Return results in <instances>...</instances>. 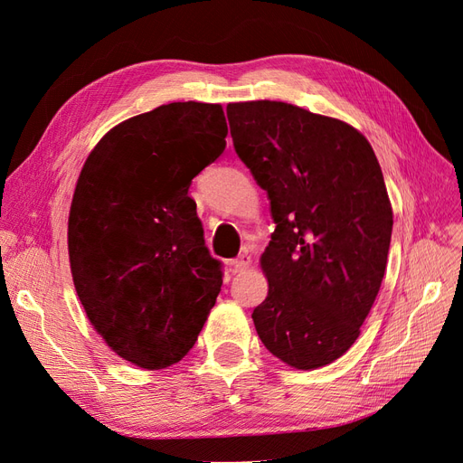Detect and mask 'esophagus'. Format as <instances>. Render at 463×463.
Returning a JSON list of instances; mask_svg holds the SVG:
<instances>
[{
    "mask_svg": "<svg viewBox=\"0 0 463 463\" xmlns=\"http://www.w3.org/2000/svg\"><path fill=\"white\" fill-rule=\"evenodd\" d=\"M232 266H233V274H240V272H245L249 266H250V257L245 253V255H240L237 257L233 262H232Z\"/></svg>",
    "mask_w": 463,
    "mask_h": 463,
    "instance_id": "1",
    "label": "esophagus"
}]
</instances>
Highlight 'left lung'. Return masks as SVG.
Here are the masks:
<instances>
[{"mask_svg": "<svg viewBox=\"0 0 463 463\" xmlns=\"http://www.w3.org/2000/svg\"><path fill=\"white\" fill-rule=\"evenodd\" d=\"M226 111L276 223L260 257L269 296L253 311L257 334L289 367H325L359 338L383 284L394 223L383 170L345 121L274 100Z\"/></svg>", "mask_w": 463, "mask_h": 463, "instance_id": "1", "label": "left lung"}]
</instances>
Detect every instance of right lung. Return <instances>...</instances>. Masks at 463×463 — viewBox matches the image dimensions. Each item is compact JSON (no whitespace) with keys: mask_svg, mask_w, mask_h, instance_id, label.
<instances>
[{"mask_svg":"<svg viewBox=\"0 0 463 463\" xmlns=\"http://www.w3.org/2000/svg\"><path fill=\"white\" fill-rule=\"evenodd\" d=\"M220 104L172 102L109 129L82 165L67 247L77 296L111 352L184 359L222 288L189 185L226 148Z\"/></svg>","mask_w":463,"mask_h":463,"instance_id":"add662e5","label":"right lung"}]
</instances>
